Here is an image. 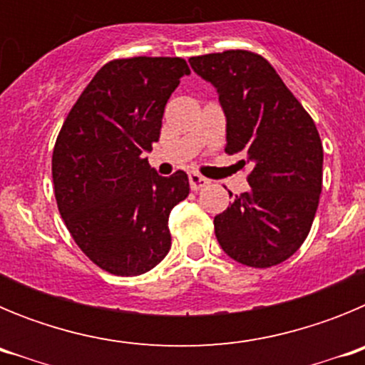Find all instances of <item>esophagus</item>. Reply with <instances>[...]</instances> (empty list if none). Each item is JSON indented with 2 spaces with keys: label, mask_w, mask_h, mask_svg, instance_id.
<instances>
[{
  "label": "esophagus",
  "mask_w": 365,
  "mask_h": 365,
  "mask_svg": "<svg viewBox=\"0 0 365 365\" xmlns=\"http://www.w3.org/2000/svg\"><path fill=\"white\" fill-rule=\"evenodd\" d=\"M188 179H190V188H192L193 192H197V190L205 188V186L210 182V180L206 179V177H202L201 173H197V172L190 173Z\"/></svg>",
  "instance_id": "esophagus-1"
}]
</instances>
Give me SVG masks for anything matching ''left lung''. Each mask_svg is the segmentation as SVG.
<instances>
[{"instance_id": "8db88e82", "label": "left lung", "mask_w": 365, "mask_h": 365, "mask_svg": "<svg viewBox=\"0 0 365 365\" xmlns=\"http://www.w3.org/2000/svg\"><path fill=\"white\" fill-rule=\"evenodd\" d=\"M188 62L217 91L227 117L225 151L250 166V190L215 215V237L243 265H278L302 247L314 221L324 166L318 130L259 54L225 51Z\"/></svg>"}]
</instances>
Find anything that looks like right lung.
<instances>
[{"instance_id":"obj_1","label":"right lung","mask_w":365,"mask_h":365,"mask_svg":"<svg viewBox=\"0 0 365 365\" xmlns=\"http://www.w3.org/2000/svg\"><path fill=\"white\" fill-rule=\"evenodd\" d=\"M190 74L182 58L106 63L67 115L53 151L58 210L82 252L115 276H138L172 247L168 217L188 197L182 170L148 164L168 98Z\"/></svg>"}]
</instances>
